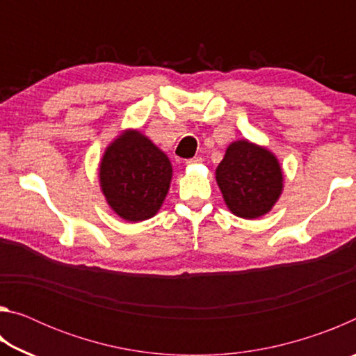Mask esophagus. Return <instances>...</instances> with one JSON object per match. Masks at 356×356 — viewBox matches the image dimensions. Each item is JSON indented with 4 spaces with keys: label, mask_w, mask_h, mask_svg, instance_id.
Masks as SVG:
<instances>
[{
    "label": "esophagus",
    "mask_w": 356,
    "mask_h": 356,
    "mask_svg": "<svg viewBox=\"0 0 356 356\" xmlns=\"http://www.w3.org/2000/svg\"><path fill=\"white\" fill-rule=\"evenodd\" d=\"M202 161V159L201 156H193V159H190V160H186L185 161V165H193V163H201Z\"/></svg>",
    "instance_id": "1"
}]
</instances>
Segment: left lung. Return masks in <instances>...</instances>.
I'll use <instances>...</instances> for the list:
<instances>
[{
    "label": "left lung",
    "instance_id": "left-lung-1",
    "mask_svg": "<svg viewBox=\"0 0 356 356\" xmlns=\"http://www.w3.org/2000/svg\"><path fill=\"white\" fill-rule=\"evenodd\" d=\"M215 174L227 209L240 218L254 220L268 213L281 196L278 159L248 140L229 144Z\"/></svg>",
    "mask_w": 356,
    "mask_h": 356
}]
</instances>
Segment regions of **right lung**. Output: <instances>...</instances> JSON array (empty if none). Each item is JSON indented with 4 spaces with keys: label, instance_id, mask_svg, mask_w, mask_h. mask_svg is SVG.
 Returning <instances> with one entry per match:
<instances>
[{
    "label": "right lung",
    "instance_id": "add662e5",
    "mask_svg": "<svg viewBox=\"0 0 356 356\" xmlns=\"http://www.w3.org/2000/svg\"><path fill=\"white\" fill-rule=\"evenodd\" d=\"M172 166L165 152L138 130H125L102 156L99 179L106 202L125 221L159 212L170 190Z\"/></svg>",
    "mask_w": 356,
    "mask_h": 356
}]
</instances>
